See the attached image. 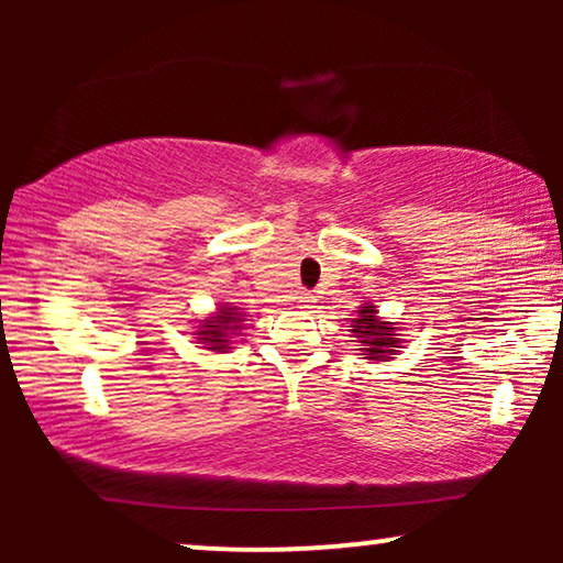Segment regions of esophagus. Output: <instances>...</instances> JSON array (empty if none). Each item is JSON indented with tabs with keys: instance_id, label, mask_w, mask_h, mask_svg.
I'll return each mask as SVG.
<instances>
[{
	"instance_id": "esophagus-1",
	"label": "esophagus",
	"mask_w": 563,
	"mask_h": 563,
	"mask_svg": "<svg viewBox=\"0 0 563 563\" xmlns=\"http://www.w3.org/2000/svg\"><path fill=\"white\" fill-rule=\"evenodd\" d=\"M297 302H299V307H302V310H310L312 302H314V297L310 295V291H299Z\"/></svg>"
}]
</instances>
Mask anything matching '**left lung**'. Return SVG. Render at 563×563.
Here are the masks:
<instances>
[{
    "label": "left lung",
    "mask_w": 563,
    "mask_h": 563,
    "mask_svg": "<svg viewBox=\"0 0 563 563\" xmlns=\"http://www.w3.org/2000/svg\"><path fill=\"white\" fill-rule=\"evenodd\" d=\"M351 333L358 338L361 356L368 361H387L395 356L397 349H402V338L395 335V325L391 322L379 320L376 314V305H364L356 318L351 320Z\"/></svg>",
    "instance_id": "obj_1"
}]
</instances>
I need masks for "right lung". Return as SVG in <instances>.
<instances>
[{
  "label": "right lung",
  "instance_id": "right-lung-1",
  "mask_svg": "<svg viewBox=\"0 0 563 563\" xmlns=\"http://www.w3.org/2000/svg\"><path fill=\"white\" fill-rule=\"evenodd\" d=\"M243 318L245 314L238 312V307L220 305L212 318L199 320V328L195 335L199 338V343L210 345V351H228L230 343H233L230 338L241 335L238 330L243 325Z\"/></svg>",
  "mask_w": 563,
  "mask_h": 563
}]
</instances>
